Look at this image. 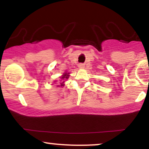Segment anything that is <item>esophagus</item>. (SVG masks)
I'll use <instances>...</instances> for the list:
<instances>
[{
	"label": "esophagus",
	"instance_id": "34e87169",
	"mask_svg": "<svg viewBox=\"0 0 149 149\" xmlns=\"http://www.w3.org/2000/svg\"><path fill=\"white\" fill-rule=\"evenodd\" d=\"M78 67H79V68H80V69H84V67H85V65H84V64L80 63V64H79Z\"/></svg>",
	"mask_w": 149,
	"mask_h": 149
}]
</instances>
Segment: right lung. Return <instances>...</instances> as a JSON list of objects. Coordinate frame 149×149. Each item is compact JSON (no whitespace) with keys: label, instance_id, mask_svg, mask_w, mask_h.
<instances>
[{"label":"right lung","instance_id":"1","mask_svg":"<svg viewBox=\"0 0 149 149\" xmlns=\"http://www.w3.org/2000/svg\"><path fill=\"white\" fill-rule=\"evenodd\" d=\"M69 77H70V73L69 72H64L63 73V74H62L61 75V77H59L61 78V81H63V80L65 79H68L69 78ZM54 82H56V81H54ZM64 81H62L61 82V83H60V85H57V86H58V87H63V86H65V84H64Z\"/></svg>","mask_w":149,"mask_h":149}]
</instances>
